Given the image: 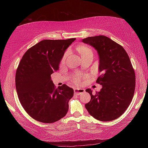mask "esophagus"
Segmentation results:
<instances>
[{"label":"esophagus","mask_w":148,"mask_h":148,"mask_svg":"<svg viewBox=\"0 0 148 148\" xmlns=\"http://www.w3.org/2000/svg\"><path fill=\"white\" fill-rule=\"evenodd\" d=\"M74 94L76 95H80L82 93H84L85 90L84 89H77V88H74Z\"/></svg>","instance_id":"34e87169"}]
</instances>
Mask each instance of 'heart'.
<instances>
[{
    "label": "heart",
    "mask_w": 148,
    "mask_h": 148,
    "mask_svg": "<svg viewBox=\"0 0 148 148\" xmlns=\"http://www.w3.org/2000/svg\"><path fill=\"white\" fill-rule=\"evenodd\" d=\"M77 51H78L79 54L82 57V59L84 58V57H86L88 56H92V55H93L92 50L90 48V47L85 46V45H79V46L77 47ZM67 55H68V53H66L64 55V56L62 57L61 61L62 63H64L65 61H66ZM83 78V76H80L79 74H75L73 77H72V80H73L74 83L75 84H79L80 82H81V80Z\"/></svg>",
    "instance_id": "1"
}]
</instances>
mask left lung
Masks as SVG:
<instances>
[{
    "mask_svg": "<svg viewBox=\"0 0 148 148\" xmlns=\"http://www.w3.org/2000/svg\"><path fill=\"white\" fill-rule=\"evenodd\" d=\"M82 42L97 51L102 74L97 80L102 86L101 91L92 95V90L87 89L91 101L85 106L96 119L112 121L126 111L133 98L136 82L129 57L121 46L103 35L87 37Z\"/></svg>",
    "mask_w": 148,
    "mask_h": 148,
    "instance_id": "8db88e82",
    "label": "left lung"
}]
</instances>
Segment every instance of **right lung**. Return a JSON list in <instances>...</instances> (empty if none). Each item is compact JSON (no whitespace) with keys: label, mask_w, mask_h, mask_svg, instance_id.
Returning a JSON list of instances; mask_svg holds the SVG:
<instances>
[{"label":"right lung","mask_w":148,"mask_h":148,"mask_svg":"<svg viewBox=\"0 0 148 148\" xmlns=\"http://www.w3.org/2000/svg\"><path fill=\"white\" fill-rule=\"evenodd\" d=\"M76 38L44 40L25 52L17 67L16 87L19 102L36 121L51 123L66 116L74 90L56 88L51 74L59 70L64 52Z\"/></svg>","instance_id":"right-lung-1"}]
</instances>
